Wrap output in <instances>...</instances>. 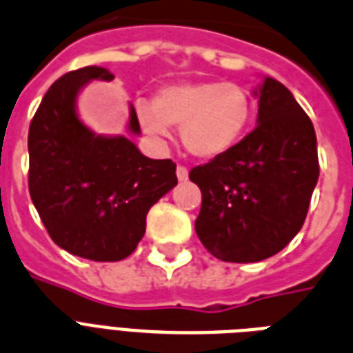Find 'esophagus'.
Masks as SVG:
<instances>
[{"instance_id":"34e87169","label":"esophagus","mask_w":353,"mask_h":353,"mask_svg":"<svg viewBox=\"0 0 353 353\" xmlns=\"http://www.w3.org/2000/svg\"><path fill=\"white\" fill-rule=\"evenodd\" d=\"M188 176H190V171H188V168H184V165H179V168H176V179H179L180 182H185V180H188Z\"/></svg>"}]
</instances>
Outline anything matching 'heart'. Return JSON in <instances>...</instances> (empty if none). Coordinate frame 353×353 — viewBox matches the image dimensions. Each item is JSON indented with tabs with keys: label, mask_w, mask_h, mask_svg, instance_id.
<instances>
[{
	"label": "heart",
	"mask_w": 353,
	"mask_h": 353,
	"mask_svg": "<svg viewBox=\"0 0 353 353\" xmlns=\"http://www.w3.org/2000/svg\"><path fill=\"white\" fill-rule=\"evenodd\" d=\"M252 99L234 83H173L152 95L151 106H138L143 132L154 141L169 138V127H180L182 143L193 157L212 160L230 152L247 132Z\"/></svg>",
	"instance_id": "obj_1"
}]
</instances>
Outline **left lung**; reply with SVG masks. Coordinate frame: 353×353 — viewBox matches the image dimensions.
<instances>
[{
    "label": "left lung",
    "mask_w": 353,
    "mask_h": 353,
    "mask_svg": "<svg viewBox=\"0 0 353 353\" xmlns=\"http://www.w3.org/2000/svg\"><path fill=\"white\" fill-rule=\"evenodd\" d=\"M254 95L258 127L230 152L190 171L202 193L196 236L232 263L280 252L304 225L319 180L315 128L293 94L265 77Z\"/></svg>",
    "instance_id": "left-lung-1"
}]
</instances>
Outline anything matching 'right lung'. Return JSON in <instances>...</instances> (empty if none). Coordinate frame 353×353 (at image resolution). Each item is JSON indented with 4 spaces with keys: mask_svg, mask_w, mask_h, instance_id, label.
<instances>
[{
    "mask_svg": "<svg viewBox=\"0 0 353 353\" xmlns=\"http://www.w3.org/2000/svg\"><path fill=\"white\" fill-rule=\"evenodd\" d=\"M112 79L99 65L65 73L43 95L29 127L32 204L60 248L92 261L130 256L151 206L179 182L174 162L143 157L125 136H101L79 119V92ZM128 110V132L138 136L136 110Z\"/></svg>",
    "mask_w": 353,
    "mask_h": 353,
    "instance_id": "1",
    "label": "right lung"
}]
</instances>
